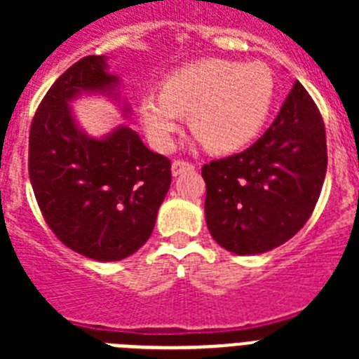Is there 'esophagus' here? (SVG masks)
Segmentation results:
<instances>
[{"mask_svg": "<svg viewBox=\"0 0 359 359\" xmlns=\"http://www.w3.org/2000/svg\"><path fill=\"white\" fill-rule=\"evenodd\" d=\"M192 169H194V165L190 163V161H185V160H174L172 161L174 176H180V174L185 172V170H192Z\"/></svg>", "mask_w": 359, "mask_h": 359, "instance_id": "esophagus-1", "label": "esophagus"}]
</instances>
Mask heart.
Wrapping results in <instances>:
<instances>
[{"mask_svg":"<svg viewBox=\"0 0 359 359\" xmlns=\"http://www.w3.org/2000/svg\"><path fill=\"white\" fill-rule=\"evenodd\" d=\"M277 79L264 62L205 59L165 79L163 90L142 98L140 113L151 140L169 149L190 113V126L212 152H236L268 122Z\"/></svg>","mask_w":359,"mask_h":359,"instance_id":"b5f03b06","label":"heart"}]
</instances>
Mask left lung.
<instances>
[{"label":"left lung","mask_w":359,"mask_h":359,"mask_svg":"<svg viewBox=\"0 0 359 359\" xmlns=\"http://www.w3.org/2000/svg\"><path fill=\"white\" fill-rule=\"evenodd\" d=\"M325 170L323 118L297 81L277 118L252 147L203 165L212 237L237 255L277 248L311 217Z\"/></svg>","instance_id":"8db88e82"}]
</instances>
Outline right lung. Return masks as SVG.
<instances>
[{
  "label": "right lung",
  "mask_w": 359,
  "mask_h": 359,
  "mask_svg": "<svg viewBox=\"0 0 359 359\" xmlns=\"http://www.w3.org/2000/svg\"><path fill=\"white\" fill-rule=\"evenodd\" d=\"M106 68L104 55L69 66L41 100L28 136V174L44 221L65 246L100 262L147 243L172 182L169 158L149 151L133 129L95 140L73 122V97L116 82Z\"/></svg>",
  "instance_id": "1"
}]
</instances>
